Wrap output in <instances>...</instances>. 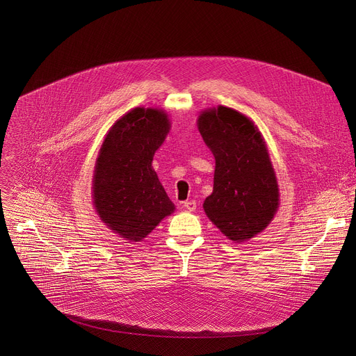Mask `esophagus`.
Masks as SVG:
<instances>
[{
	"label": "esophagus",
	"mask_w": 356,
	"mask_h": 356,
	"mask_svg": "<svg viewBox=\"0 0 356 356\" xmlns=\"http://www.w3.org/2000/svg\"><path fill=\"white\" fill-rule=\"evenodd\" d=\"M183 209H186V211H189V212H195L196 211V200H186V202H183Z\"/></svg>",
	"instance_id": "1"
}]
</instances>
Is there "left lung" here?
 Here are the masks:
<instances>
[{
    "label": "left lung",
    "mask_w": 356,
    "mask_h": 356,
    "mask_svg": "<svg viewBox=\"0 0 356 356\" xmlns=\"http://www.w3.org/2000/svg\"><path fill=\"white\" fill-rule=\"evenodd\" d=\"M197 128L215 157L213 192L203 211L227 238L245 242L270 225L280 204L264 137L251 118L223 105L202 111Z\"/></svg>",
    "instance_id": "obj_1"
}]
</instances>
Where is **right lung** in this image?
<instances>
[{"instance_id":"obj_1","label":"right lung","mask_w":356,"mask_h":356,"mask_svg":"<svg viewBox=\"0 0 356 356\" xmlns=\"http://www.w3.org/2000/svg\"><path fill=\"white\" fill-rule=\"evenodd\" d=\"M170 127L163 109L137 106L114 122L99 148L93 208L106 228L125 241H143L176 209L153 168Z\"/></svg>"}]
</instances>
